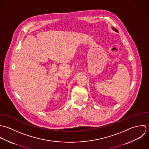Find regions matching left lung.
<instances>
[{"label": "left lung", "instance_id": "obj_1", "mask_svg": "<svg viewBox=\"0 0 149 149\" xmlns=\"http://www.w3.org/2000/svg\"><path fill=\"white\" fill-rule=\"evenodd\" d=\"M113 30H115V31H118V30H117V29H116V28H113Z\"/></svg>", "mask_w": 149, "mask_h": 149}]
</instances>
